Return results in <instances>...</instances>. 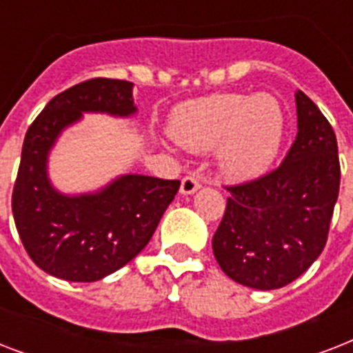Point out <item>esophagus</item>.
Masks as SVG:
<instances>
[{"mask_svg": "<svg viewBox=\"0 0 353 353\" xmlns=\"http://www.w3.org/2000/svg\"><path fill=\"white\" fill-rule=\"evenodd\" d=\"M201 187L199 185V181L196 179L194 176H187V177H183V181H181V188H179V192L183 194V196H190V194H194L198 188Z\"/></svg>", "mask_w": 353, "mask_h": 353, "instance_id": "34e87169", "label": "esophagus"}]
</instances>
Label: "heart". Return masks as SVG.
<instances>
[{
    "instance_id": "b5f03b06",
    "label": "heart",
    "mask_w": 353,
    "mask_h": 353,
    "mask_svg": "<svg viewBox=\"0 0 353 353\" xmlns=\"http://www.w3.org/2000/svg\"><path fill=\"white\" fill-rule=\"evenodd\" d=\"M285 133V113L271 93H214L183 102L170 115V135L190 152L214 148L216 168L247 181L273 165Z\"/></svg>"
}]
</instances>
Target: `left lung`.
<instances>
[{
  "instance_id": "1",
  "label": "left lung",
  "mask_w": 353,
  "mask_h": 353,
  "mask_svg": "<svg viewBox=\"0 0 353 353\" xmlns=\"http://www.w3.org/2000/svg\"><path fill=\"white\" fill-rule=\"evenodd\" d=\"M295 143L276 170L229 187L212 238L221 271L252 290H279L299 279L326 245L339 196L337 139L321 110L295 93Z\"/></svg>"
}]
</instances>
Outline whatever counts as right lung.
Instances as JSON below:
<instances>
[{
    "label": "right lung",
    "instance_id": "obj_1",
    "mask_svg": "<svg viewBox=\"0 0 353 353\" xmlns=\"http://www.w3.org/2000/svg\"><path fill=\"white\" fill-rule=\"evenodd\" d=\"M133 84L85 80L49 101L30 124L14 183L12 214L25 251L46 273L97 282L137 256L179 190V181L124 174L95 192L65 194L49 177V154L84 113H137Z\"/></svg>",
    "mask_w": 353,
    "mask_h": 353
}]
</instances>
